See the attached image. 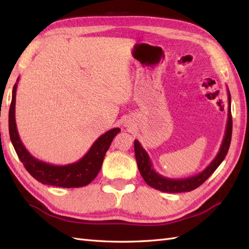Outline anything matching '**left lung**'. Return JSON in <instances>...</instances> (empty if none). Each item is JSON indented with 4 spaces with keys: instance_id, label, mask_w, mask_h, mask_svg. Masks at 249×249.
<instances>
[{
    "instance_id": "8db88e82",
    "label": "left lung",
    "mask_w": 249,
    "mask_h": 249,
    "mask_svg": "<svg viewBox=\"0 0 249 249\" xmlns=\"http://www.w3.org/2000/svg\"><path fill=\"white\" fill-rule=\"evenodd\" d=\"M231 136H232V116H231V96L230 92L228 89V121H227L226 125V131L223 142H221L219 152L214 160L211 161L210 165L206 167L203 171L196 174L194 177L186 178H169L161 176L158 172L155 171L153 168L152 161L147 154L146 151L142 147L141 143L138 140H135V155L137 165L141 173L142 178L145 181L147 185L151 187L155 188L157 190H160L163 193H170V194H178V193H185V192H192V190L199 187L201 184H203L206 179H208L212 173L218 168L225 157L228 153L230 142H231Z\"/></svg>"
}]
</instances>
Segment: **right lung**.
<instances>
[{
	"label": "right lung",
	"mask_w": 249,
	"mask_h": 249,
	"mask_svg": "<svg viewBox=\"0 0 249 249\" xmlns=\"http://www.w3.org/2000/svg\"><path fill=\"white\" fill-rule=\"evenodd\" d=\"M19 78L15 83L13 89L12 104L9 108L8 115V125H9V136L12 143L17 153L19 160L23 163L26 170L37 181L51 185L56 187H82L91 183L93 179L97 177V174L102 168L106 152L108 151L109 146L112 142L114 137L118 135L121 129L113 128L108 130L107 133L102 135L94 142L91 149L84 155L80 160L76 162L68 163L64 166H56L41 161L37 160L30 152L25 149L20 137L16 125V91H17Z\"/></svg>",
	"instance_id": "obj_1"
}]
</instances>
